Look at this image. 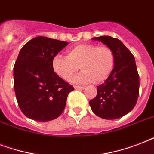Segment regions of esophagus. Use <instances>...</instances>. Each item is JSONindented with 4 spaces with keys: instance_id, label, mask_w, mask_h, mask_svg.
<instances>
[{
    "instance_id": "esophagus-1",
    "label": "esophagus",
    "mask_w": 154,
    "mask_h": 154,
    "mask_svg": "<svg viewBox=\"0 0 154 154\" xmlns=\"http://www.w3.org/2000/svg\"><path fill=\"white\" fill-rule=\"evenodd\" d=\"M74 89H84L85 87L84 86H74Z\"/></svg>"
}]
</instances>
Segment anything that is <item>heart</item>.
Masks as SVG:
<instances>
[{"label": "heart", "instance_id": "1", "mask_svg": "<svg viewBox=\"0 0 154 154\" xmlns=\"http://www.w3.org/2000/svg\"><path fill=\"white\" fill-rule=\"evenodd\" d=\"M66 53L67 57L56 55L52 60L53 71L65 81H70L81 68L82 72L73 78V82L100 83L109 77L114 68V53L107 45L79 44Z\"/></svg>", "mask_w": 154, "mask_h": 154}]
</instances>
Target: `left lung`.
<instances>
[{
  "instance_id": "1",
  "label": "left lung",
  "mask_w": 154,
  "mask_h": 154,
  "mask_svg": "<svg viewBox=\"0 0 154 154\" xmlns=\"http://www.w3.org/2000/svg\"><path fill=\"white\" fill-rule=\"evenodd\" d=\"M112 49L115 65L111 74L97 86V94L89 101L92 111L107 120L117 119L129 113L139 95V75L134 55L120 40L109 36L94 37Z\"/></svg>"
}]
</instances>
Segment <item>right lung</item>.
Returning a JSON list of instances; mask_svg holds the SVG:
<instances>
[{"label": "right lung", "instance_id": "obj_1", "mask_svg": "<svg viewBox=\"0 0 154 154\" xmlns=\"http://www.w3.org/2000/svg\"><path fill=\"white\" fill-rule=\"evenodd\" d=\"M68 42L37 37L20 49L13 68L18 105L27 117L37 122L56 119L65 109L74 88L53 71L52 60Z\"/></svg>", "mask_w": 154, "mask_h": 154}]
</instances>
